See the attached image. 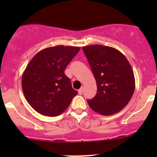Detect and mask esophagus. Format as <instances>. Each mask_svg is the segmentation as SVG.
<instances>
[{
  "mask_svg": "<svg viewBox=\"0 0 157 157\" xmlns=\"http://www.w3.org/2000/svg\"><path fill=\"white\" fill-rule=\"evenodd\" d=\"M82 93H83V88L82 87V88H80L79 90H78V94H79L80 95H82Z\"/></svg>",
  "mask_w": 157,
  "mask_h": 157,
  "instance_id": "1",
  "label": "esophagus"
}]
</instances>
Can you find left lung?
<instances>
[{"instance_id":"left-lung-1","label":"left lung","mask_w":157,"mask_h":157,"mask_svg":"<svg viewBox=\"0 0 157 157\" xmlns=\"http://www.w3.org/2000/svg\"><path fill=\"white\" fill-rule=\"evenodd\" d=\"M97 82L95 97L87 100L98 114H116L128 104L135 88L134 72L122 52L112 47L92 45L82 47Z\"/></svg>"}]
</instances>
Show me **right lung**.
Here are the masks:
<instances>
[{
	"instance_id": "right-lung-1",
	"label": "right lung",
	"mask_w": 157,
	"mask_h": 157,
	"mask_svg": "<svg viewBox=\"0 0 157 157\" xmlns=\"http://www.w3.org/2000/svg\"><path fill=\"white\" fill-rule=\"evenodd\" d=\"M79 50L80 47H49L37 52L27 66L22 88L27 102L40 114L59 116L77 95L64 71Z\"/></svg>"
}]
</instances>
